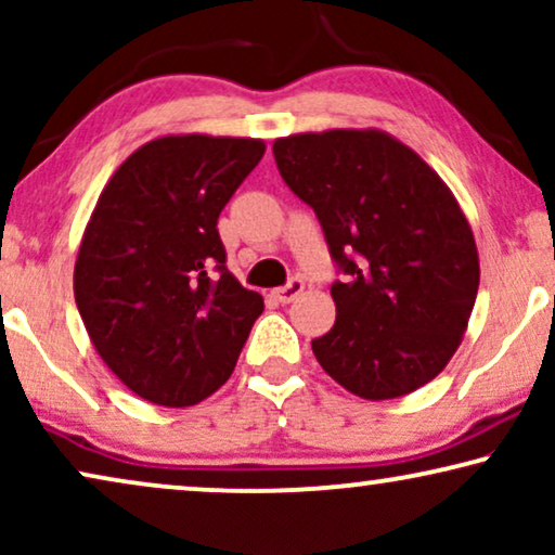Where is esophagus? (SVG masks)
Wrapping results in <instances>:
<instances>
[{
  "label": "esophagus",
  "mask_w": 555,
  "mask_h": 555,
  "mask_svg": "<svg viewBox=\"0 0 555 555\" xmlns=\"http://www.w3.org/2000/svg\"><path fill=\"white\" fill-rule=\"evenodd\" d=\"M302 291H306V283H302L300 278H293L285 287H278V291H272V298H275L278 302H293Z\"/></svg>",
  "instance_id": "34e87169"
}]
</instances>
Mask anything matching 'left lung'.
<instances>
[{
  "label": "left lung",
  "instance_id": "8db88e82",
  "mask_svg": "<svg viewBox=\"0 0 555 555\" xmlns=\"http://www.w3.org/2000/svg\"><path fill=\"white\" fill-rule=\"evenodd\" d=\"M272 154L346 272L331 285L336 323L313 340L318 363L369 401L429 384L460 348L480 285L473 227L450 186L378 128L285 135Z\"/></svg>",
  "mask_w": 555,
  "mask_h": 555
}]
</instances>
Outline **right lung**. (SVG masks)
<instances>
[{"instance_id":"add662e5","label":"right lung","mask_w":555,"mask_h":555,"mask_svg":"<svg viewBox=\"0 0 555 555\" xmlns=\"http://www.w3.org/2000/svg\"><path fill=\"white\" fill-rule=\"evenodd\" d=\"M262 154V139L169 133L135 149L98 196L75 302L105 366L151 404L215 393L262 313V295L224 268L217 232Z\"/></svg>"}]
</instances>
